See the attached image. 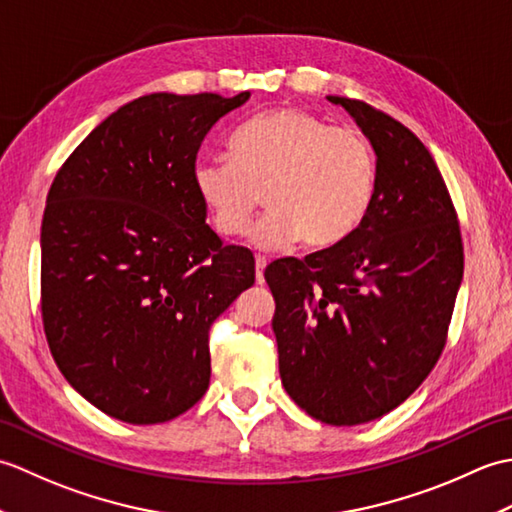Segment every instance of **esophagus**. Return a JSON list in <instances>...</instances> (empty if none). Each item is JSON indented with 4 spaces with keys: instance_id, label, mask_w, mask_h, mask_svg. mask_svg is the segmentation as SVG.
Wrapping results in <instances>:
<instances>
[{
    "instance_id": "esophagus-1",
    "label": "esophagus",
    "mask_w": 512,
    "mask_h": 512,
    "mask_svg": "<svg viewBox=\"0 0 512 512\" xmlns=\"http://www.w3.org/2000/svg\"><path fill=\"white\" fill-rule=\"evenodd\" d=\"M268 266V259L264 255H257L255 259V279L257 284H264V268Z\"/></svg>"
}]
</instances>
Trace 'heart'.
<instances>
[{
    "mask_svg": "<svg viewBox=\"0 0 512 512\" xmlns=\"http://www.w3.org/2000/svg\"><path fill=\"white\" fill-rule=\"evenodd\" d=\"M231 156H202L191 184L222 237L242 235L264 200L270 211L250 233L259 248L292 239L312 248L352 235L376 193V156L352 127H334L303 107L248 118L231 136Z\"/></svg>",
    "mask_w": 512,
    "mask_h": 512,
    "instance_id": "1",
    "label": "heart"
}]
</instances>
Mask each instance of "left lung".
<instances>
[{
	"label": "left lung",
	"mask_w": 512,
	"mask_h": 512,
	"mask_svg": "<svg viewBox=\"0 0 512 512\" xmlns=\"http://www.w3.org/2000/svg\"><path fill=\"white\" fill-rule=\"evenodd\" d=\"M343 105L376 151V193L352 235L266 268L288 396L334 427L385 416L431 374L464 273L451 193L420 138L361 99Z\"/></svg>",
	"instance_id": "left-lung-1"
}]
</instances>
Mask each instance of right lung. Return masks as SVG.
I'll list each match as a JSON object with an SVG mask.
<instances>
[{
	"mask_svg": "<svg viewBox=\"0 0 512 512\" xmlns=\"http://www.w3.org/2000/svg\"><path fill=\"white\" fill-rule=\"evenodd\" d=\"M248 92H156L76 147L41 222V319L65 380L107 416L167 422L211 378L213 321L255 284V257L224 246L193 191L209 129Z\"/></svg>",
	"mask_w": 512,
	"mask_h": 512,
	"instance_id": "1",
	"label": "right lung"
}]
</instances>
